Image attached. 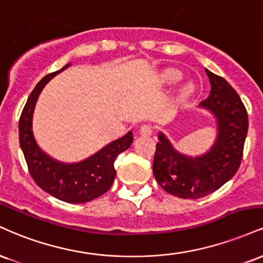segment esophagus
<instances>
[{"label": "esophagus", "mask_w": 263, "mask_h": 263, "mask_svg": "<svg viewBox=\"0 0 263 263\" xmlns=\"http://www.w3.org/2000/svg\"><path fill=\"white\" fill-rule=\"evenodd\" d=\"M139 132H140L141 135H144V137H149V135L153 134L154 132V128L151 125H147V124H144L140 126V129H139Z\"/></svg>", "instance_id": "1"}]
</instances>
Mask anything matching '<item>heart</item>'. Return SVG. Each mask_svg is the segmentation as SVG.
<instances>
[{
	"label": "heart",
	"instance_id": "heart-1",
	"mask_svg": "<svg viewBox=\"0 0 263 263\" xmlns=\"http://www.w3.org/2000/svg\"><path fill=\"white\" fill-rule=\"evenodd\" d=\"M166 77H167V80H170V81H175V80L180 79V72H177V71H170ZM186 91H188V88Z\"/></svg>",
	"mask_w": 263,
	"mask_h": 263
}]
</instances>
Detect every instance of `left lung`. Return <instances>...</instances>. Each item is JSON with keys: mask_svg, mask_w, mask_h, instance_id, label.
Listing matches in <instances>:
<instances>
[{"mask_svg": "<svg viewBox=\"0 0 263 263\" xmlns=\"http://www.w3.org/2000/svg\"><path fill=\"white\" fill-rule=\"evenodd\" d=\"M211 95L200 102L214 114L218 138L205 155L188 157L177 153L160 133L153 171L166 192L184 199H198L220 188L240 167L249 118L241 98L223 77L205 70Z\"/></svg>", "mask_w": 263, "mask_h": 263, "instance_id": "left-lung-1", "label": "left lung"}]
</instances>
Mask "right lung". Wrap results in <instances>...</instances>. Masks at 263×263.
Returning <instances> with one entry per match:
<instances>
[{"instance_id": "obj_1", "label": "right lung", "mask_w": 263, "mask_h": 263, "mask_svg": "<svg viewBox=\"0 0 263 263\" xmlns=\"http://www.w3.org/2000/svg\"><path fill=\"white\" fill-rule=\"evenodd\" d=\"M49 73L36 83L22 110L20 124V144L26 159L28 171L38 186L55 198L67 203H86L98 198L109 190L116 177L114 160L133 143V133L98 151L93 156L79 163H61L43 153L36 145L32 132V118L35 102L44 86L57 73L69 67Z\"/></svg>"}]
</instances>
